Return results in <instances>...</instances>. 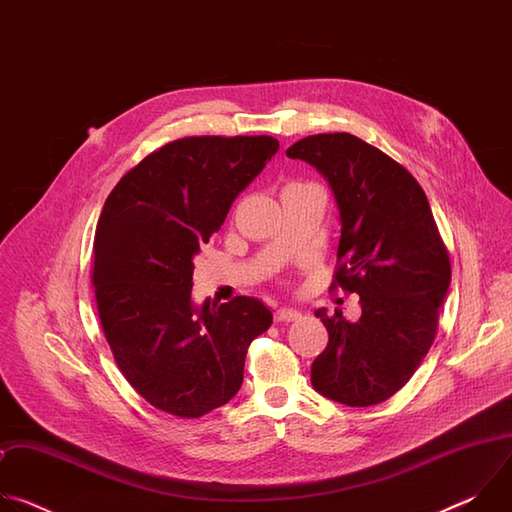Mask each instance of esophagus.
<instances>
[{"instance_id": "obj_1", "label": "esophagus", "mask_w": 512, "mask_h": 512, "mask_svg": "<svg viewBox=\"0 0 512 512\" xmlns=\"http://www.w3.org/2000/svg\"><path fill=\"white\" fill-rule=\"evenodd\" d=\"M302 314L298 310H291V308H279L275 312V322H294L298 320Z\"/></svg>"}]
</instances>
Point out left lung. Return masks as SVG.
Wrapping results in <instances>:
<instances>
[{
  "instance_id": "left-lung-1",
  "label": "left lung",
  "mask_w": 512,
  "mask_h": 512,
  "mask_svg": "<svg viewBox=\"0 0 512 512\" xmlns=\"http://www.w3.org/2000/svg\"><path fill=\"white\" fill-rule=\"evenodd\" d=\"M287 158L312 164L340 210L332 287L360 296L362 316L316 318L328 346L312 362V385L348 407L393 397L413 377L437 332L452 265L419 182L375 145L350 133L308 135Z\"/></svg>"
}]
</instances>
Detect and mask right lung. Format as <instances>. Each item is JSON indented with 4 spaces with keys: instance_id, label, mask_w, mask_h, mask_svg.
Here are the masks:
<instances>
[{
    "instance_id": "obj_1",
    "label": "right lung",
    "mask_w": 512,
    "mask_h": 512,
    "mask_svg": "<svg viewBox=\"0 0 512 512\" xmlns=\"http://www.w3.org/2000/svg\"><path fill=\"white\" fill-rule=\"evenodd\" d=\"M279 150L269 135L162 145L111 190L95 233L97 310L119 371L156 409L196 419L229 403L273 316L247 296L192 304L194 255Z\"/></svg>"
}]
</instances>
